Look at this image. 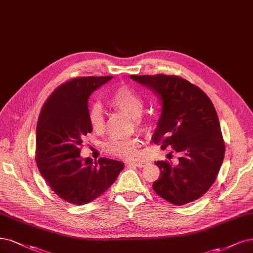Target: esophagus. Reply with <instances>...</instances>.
<instances>
[{"mask_svg":"<svg viewBox=\"0 0 253 253\" xmlns=\"http://www.w3.org/2000/svg\"><path fill=\"white\" fill-rule=\"evenodd\" d=\"M127 164H129V165H134V167H136V168L141 169V168H143L144 165L146 164V162H144V161H139V162H129V163H127Z\"/></svg>","mask_w":253,"mask_h":253,"instance_id":"esophagus-1","label":"esophagus"}]
</instances>
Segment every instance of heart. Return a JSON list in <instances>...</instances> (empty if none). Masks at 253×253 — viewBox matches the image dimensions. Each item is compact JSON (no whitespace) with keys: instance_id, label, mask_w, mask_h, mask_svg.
Instances as JSON below:
<instances>
[{"instance_id":"obj_1","label":"heart","mask_w":253,"mask_h":253,"mask_svg":"<svg viewBox=\"0 0 253 253\" xmlns=\"http://www.w3.org/2000/svg\"><path fill=\"white\" fill-rule=\"evenodd\" d=\"M110 103L114 109L132 117L135 126L139 130L144 133L149 132L150 124L141 117L143 113V101L134 90L126 85L118 86L113 92ZM88 120L91 127L96 132H99L103 128V114L98 104H92L89 108ZM139 147H140V140L136 137L127 139L114 138L104 144V149L108 153L123 159L135 158L139 154Z\"/></svg>"}]
</instances>
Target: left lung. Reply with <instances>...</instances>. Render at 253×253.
Listing matches in <instances>:
<instances>
[{
    "label": "left lung",
    "mask_w": 253,
    "mask_h": 253,
    "mask_svg": "<svg viewBox=\"0 0 253 253\" xmlns=\"http://www.w3.org/2000/svg\"><path fill=\"white\" fill-rule=\"evenodd\" d=\"M158 95L161 115L152 140L171 146L178 163L157 161V195L173 205L201 198L213 184L225 155L219 118L210 97L197 85L173 75H130Z\"/></svg>",
    "instance_id": "1"
}]
</instances>
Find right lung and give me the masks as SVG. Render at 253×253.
I'll return each mask as SVG.
<instances>
[{"label": "right lung", "instance_id": "1", "mask_svg": "<svg viewBox=\"0 0 253 253\" xmlns=\"http://www.w3.org/2000/svg\"><path fill=\"white\" fill-rule=\"evenodd\" d=\"M112 76L76 77L54 90L43 104L37 126L36 160L41 175L65 201L84 205L103 194L125 164L117 160L81 158V147L92 132L88 99Z\"/></svg>", "mask_w": 253, "mask_h": 253}]
</instances>
